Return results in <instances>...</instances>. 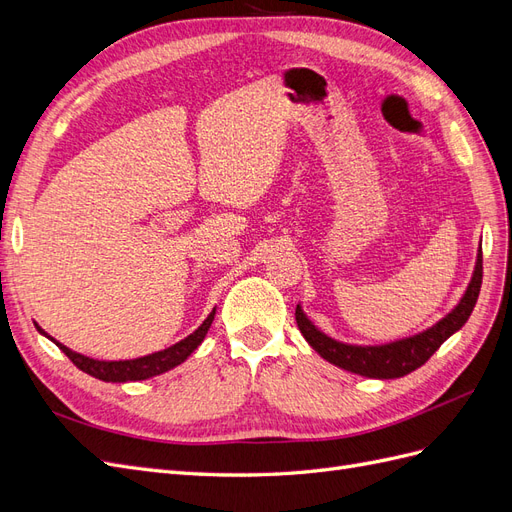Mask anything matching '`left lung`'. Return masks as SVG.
I'll return each instance as SVG.
<instances>
[{"label":"left lung","mask_w":512,"mask_h":512,"mask_svg":"<svg viewBox=\"0 0 512 512\" xmlns=\"http://www.w3.org/2000/svg\"><path fill=\"white\" fill-rule=\"evenodd\" d=\"M480 284H483V250L478 247L472 280L453 312L446 314L442 320H438L433 327L425 329L423 333L397 339V342L382 346H356L337 342V339L322 333L316 324L305 316L301 305H297L294 318H297L299 331L307 339V344L312 346L324 361L365 378L393 380L425 365L429 361V356L468 322L478 299Z\"/></svg>","instance_id":"left-lung-1"}]
</instances>
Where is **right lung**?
Returning a JSON list of instances; mask_svg holds the SVG:
<instances>
[{"label": "right lung", "instance_id": "right-lung-1", "mask_svg": "<svg viewBox=\"0 0 512 512\" xmlns=\"http://www.w3.org/2000/svg\"><path fill=\"white\" fill-rule=\"evenodd\" d=\"M213 318H215V307H213V312L205 318V322L200 324V327L194 333H190L188 337L181 339V342H177L175 346H170V348L160 350V352L147 354V356H138V359H130V361L89 359V356L79 354V352L70 350L68 346L59 344L57 339H53L51 335H46V331L40 329L36 322L34 324H36V329H38L40 335L49 337L51 342L61 352H64L76 367L85 371V374L94 376L98 380H104V382H136V380H147V378H153V376H160V374H164V371L181 365L200 344H203V339H205V335L211 327Z\"/></svg>", "mask_w": 512, "mask_h": 512}]
</instances>
